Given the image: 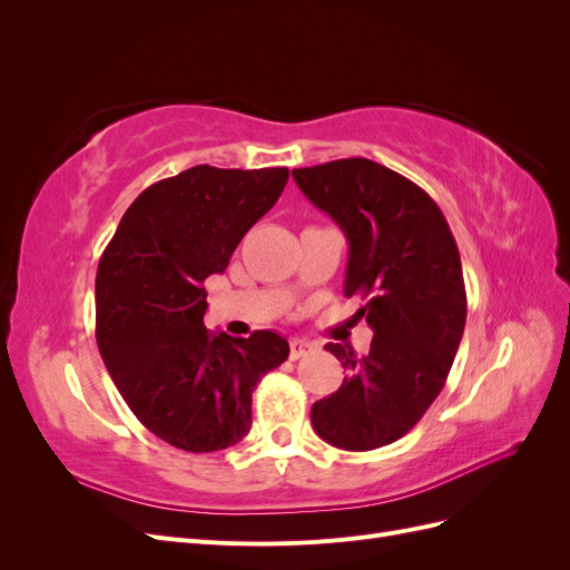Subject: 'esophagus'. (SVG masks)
Here are the masks:
<instances>
[{
  "mask_svg": "<svg viewBox=\"0 0 570 570\" xmlns=\"http://www.w3.org/2000/svg\"><path fill=\"white\" fill-rule=\"evenodd\" d=\"M308 352H312V342H306V340H292L289 342V358L292 361L306 356Z\"/></svg>",
  "mask_w": 570,
  "mask_h": 570,
  "instance_id": "esophagus-1",
  "label": "esophagus"
}]
</instances>
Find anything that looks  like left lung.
I'll return each instance as SVG.
<instances>
[{
  "label": "left lung",
  "mask_w": 570,
  "mask_h": 570,
  "mask_svg": "<svg viewBox=\"0 0 570 570\" xmlns=\"http://www.w3.org/2000/svg\"><path fill=\"white\" fill-rule=\"evenodd\" d=\"M302 193L350 239L344 295L373 327L371 350L325 344L342 368L337 392L312 406L318 438L368 452L406 435L446 383L465 325L461 256L425 189L364 157L292 170Z\"/></svg>",
  "instance_id": "left-lung-1"
}]
</instances>
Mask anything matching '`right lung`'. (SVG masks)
Segmentation results:
<instances>
[{
	"mask_svg": "<svg viewBox=\"0 0 570 570\" xmlns=\"http://www.w3.org/2000/svg\"><path fill=\"white\" fill-rule=\"evenodd\" d=\"M287 168L193 166L149 185L97 266V347L130 411L185 452H218L252 428V392L289 354L285 337L212 335L204 281L278 202Z\"/></svg>",
	"mask_w": 570,
	"mask_h": 570,
	"instance_id": "add662e5",
	"label": "right lung"
}]
</instances>
